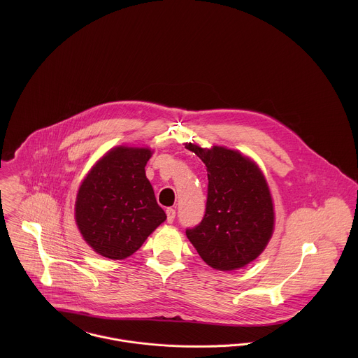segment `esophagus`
<instances>
[{"mask_svg": "<svg viewBox=\"0 0 358 358\" xmlns=\"http://www.w3.org/2000/svg\"><path fill=\"white\" fill-rule=\"evenodd\" d=\"M175 216H176V212L173 208H166V220L168 223H172L175 220Z\"/></svg>", "mask_w": 358, "mask_h": 358, "instance_id": "1", "label": "esophagus"}]
</instances>
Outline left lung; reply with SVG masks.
<instances>
[{"mask_svg":"<svg viewBox=\"0 0 358 358\" xmlns=\"http://www.w3.org/2000/svg\"><path fill=\"white\" fill-rule=\"evenodd\" d=\"M186 149L201 158L208 172L204 217L186 236L212 268H241L263 252L273 236L268 185L255 162L236 150L193 143Z\"/></svg>","mask_w":358,"mask_h":358,"instance_id":"obj_1","label":"left lung"}]
</instances>
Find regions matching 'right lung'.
Listing matches in <instances>:
<instances>
[{"label":"right lung","instance_id":"obj_1","mask_svg":"<svg viewBox=\"0 0 358 358\" xmlns=\"http://www.w3.org/2000/svg\"><path fill=\"white\" fill-rule=\"evenodd\" d=\"M152 154L145 148H114L83 180L76 200V222L96 254L125 259L166 219L145 172Z\"/></svg>","mask_w":358,"mask_h":358}]
</instances>
